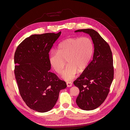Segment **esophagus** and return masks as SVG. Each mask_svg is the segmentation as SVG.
<instances>
[{
    "label": "esophagus",
    "instance_id": "esophagus-1",
    "mask_svg": "<svg viewBox=\"0 0 130 130\" xmlns=\"http://www.w3.org/2000/svg\"><path fill=\"white\" fill-rule=\"evenodd\" d=\"M67 86L68 87H72V83L71 82H67Z\"/></svg>",
    "mask_w": 130,
    "mask_h": 130
}]
</instances>
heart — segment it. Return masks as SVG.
<instances>
[{"mask_svg":"<svg viewBox=\"0 0 130 130\" xmlns=\"http://www.w3.org/2000/svg\"><path fill=\"white\" fill-rule=\"evenodd\" d=\"M93 52V44L89 38H69L60 43L57 52L51 53L50 63L55 71L61 74L67 61L68 65L62 77L66 80H70L78 71L82 72L87 68Z\"/></svg>","mask_w":130,"mask_h":130,"instance_id":"heart-1","label":"heart"}]
</instances>
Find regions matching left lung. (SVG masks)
<instances>
[{
  "instance_id": "1",
  "label": "left lung",
  "mask_w": 130,
  "mask_h": 130,
  "mask_svg": "<svg viewBox=\"0 0 130 130\" xmlns=\"http://www.w3.org/2000/svg\"><path fill=\"white\" fill-rule=\"evenodd\" d=\"M91 37L94 44V54L81 75L74 81L80 90L76 103L81 109L90 111L103 104L109 92L114 77L112 51L108 43L93 29H79Z\"/></svg>"
}]
</instances>
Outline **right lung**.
I'll return each instance as SVG.
<instances>
[{
  "label": "right lung",
  "instance_id": "obj_1",
  "mask_svg": "<svg viewBox=\"0 0 130 130\" xmlns=\"http://www.w3.org/2000/svg\"><path fill=\"white\" fill-rule=\"evenodd\" d=\"M57 34L32 35L17 46L14 56V75L19 93L29 108L39 112L52 109L66 82L50 72L49 53L60 36Z\"/></svg>",
  "mask_w": 130,
  "mask_h": 130
}]
</instances>
